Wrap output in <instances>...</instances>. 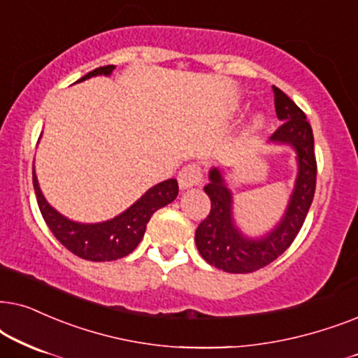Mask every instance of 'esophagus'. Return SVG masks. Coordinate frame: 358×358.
Masks as SVG:
<instances>
[{"instance_id": "obj_1", "label": "esophagus", "mask_w": 358, "mask_h": 358, "mask_svg": "<svg viewBox=\"0 0 358 358\" xmlns=\"http://www.w3.org/2000/svg\"><path fill=\"white\" fill-rule=\"evenodd\" d=\"M203 183V170L196 164H189L183 166L178 173V185L182 189L199 187Z\"/></svg>"}]
</instances>
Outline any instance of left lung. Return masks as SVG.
<instances>
[{
  "mask_svg": "<svg viewBox=\"0 0 358 358\" xmlns=\"http://www.w3.org/2000/svg\"><path fill=\"white\" fill-rule=\"evenodd\" d=\"M275 111L280 127L270 141L294 147L298 155V176L283 221L264 239H245L232 219V194L224 185L217 169L209 171L204 192L211 199V211L201 221L194 241L199 254L209 265L229 273H250L278 259L296 239L308 216L316 192L317 164L314 155V137L306 114L282 90L273 87Z\"/></svg>",
  "mask_w": 358,
  "mask_h": 358,
  "instance_id": "obj_1",
  "label": "left lung"
}]
</instances>
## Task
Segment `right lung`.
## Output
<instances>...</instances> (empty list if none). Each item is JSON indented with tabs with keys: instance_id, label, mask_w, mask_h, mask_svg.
Returning <instances> with one entry per match:
<instances>
[{
	"instance_id": "add662e5",
	"label": "right lung",
	"mask_w": 358,
	"mask_h": 358,
	"mask_svg": "<svg viewBox=\"0 0 358 358\" xmlns=\"http://www.w3.org/2000/svg\"><path fill=\"white\" fill-rule=\"evenodd\" d=\"M114 69H116L114 65L99 66L80 78L78 82L87 80L90 76L109 75ZM32 183H34L37 204H39L42 217L55 239L71 254L92 262H111L129 255L144 237L147 222L150 221L152 214L173 201L178 194V182L175 178H170L150 188L129 209H126L111 221L80 224L64 217L45 201L39 183H37L34 169H32Z\"/></svg>"
}]
</instances>
